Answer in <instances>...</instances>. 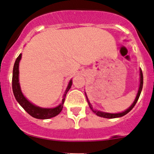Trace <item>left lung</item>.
Wrapping results in <instances>:
<instances>
[{"label":"left lung","mask_w":154,"mask_h":154,"mask_svg":"<svg viewBox=\"0 0 154 154\" xmlns=\"http://www.w3.org/2000/svg\"><path fill=\"white\" fill-rule=\"evenodd\" d=\"M140 87H139V89H138V92H137V97H136L135 100H134V103H132V105H131L130 107L127 109V110H125V111L122 112V113H104V112H101V111H97V110H95L93 109L92 106H91V105L90 104V103H89V100H88L87 97L86 95V100H87V103L88 104H89V108H90V109L92 110L93 113H95L96 115L99 116L100 117H103V118H106V119H114V118H118V117H122L123 116L126 115L127 113H128L129 111H130L134 107V105H135L136 103H137L138 99H139L140 97V93H141V91H142V89H143V72H142V70L140 69Z\"/></svg>","instance_id":"obj_1"}]
</instances>
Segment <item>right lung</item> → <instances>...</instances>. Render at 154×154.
<instances>
[{
    "label": "right lung",
    "instance_id": "right-lung-1",
    "mask_svg": "<svg viewBox=\"0 0 154 154\" xmlns=\"http://www.w3.org/2000/svg\"><path fill=\"white\" fill-rule=\"evenodd\" d=\"M22 57V54H20L17 58L15 61L14 65L13 68V75H12V89H13L14 94L17 101L20 103L22 108L25 110L27 113H28L31 116L34 117L35 119H48L52 117L57 116L60 112L62 111L63 108V104L65 102V98L66 94L68 93L69 89H70L72 85V81L69 82V84L67 87L66 90L64 94L63 99L62 100V103L60 105L54 108H42L40 107L35 106L30 103L22 94L21 89H20V83H19V63Z\"/></svg>",
    "mask_w": 154,
    "mask_h": 154
}]
</instances>
